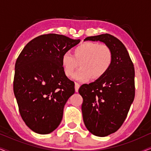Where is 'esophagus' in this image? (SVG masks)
<instances>
[{
	"instance_id": "1",
	"label": "esophagus",
	"mask_w": 151,
	"mask_h": 151,
	"mask_svg": "<svg viewBox=\"0 0 151 151\" xmlns=\"http://www.w3.org/2000/svg\"><path fill=\"white\" fill-rule=\"evenodd\" d=\"M80 85L78 83H77V82H76L75 83V91L76 92H78V89H79Z\"/></svg>"
}]
</instances>
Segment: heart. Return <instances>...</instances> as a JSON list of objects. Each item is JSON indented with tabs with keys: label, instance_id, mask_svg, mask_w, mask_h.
<instances>
[{
	"label": "heart",
	"instance_id": "1",
	"mask_svg": "<svg viewBox=\"0 0 151 151\" xmlns=\"http://www.w3.org/2000/svg\"><path fill=\"white\" fill-rule=\"evenodd\" d=\"M113 63L112 51L109 47L97 42H87L74 49L73 55L65 52L62 56V65L65 75L70 77L76 69L81 68L73 75V79L87 82L93 77L98 79L106 74Z\"/></svg>",
	"mask_w": 151,
	"mask_h": 151
}]
</instances>
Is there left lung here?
I'll return each instance as SVG.
<instances>
[{
    "label": "left lung",
    "mask_w": 151,
    "mask_h": 151,
    "mask_svg": "<svg viewBox=\"0 0 151 151\" xmlns=\"http://www.w3.org/2000/svg\"><path fill=\"white\" fill-rule=\"evenodd\" d=\"M100 41L112 51L113 63L108 72L79 88L83 98L82 112L88 131L106 137L118 130L127 116L135 98V69L124 45L109 34L84 40Z\"/></svg>",
    "instance_id": "8db88e82"
}]
</instances>
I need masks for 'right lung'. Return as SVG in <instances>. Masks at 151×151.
I'll list each match as a JSON object with an SVG mask.
<instances>
[{"instance_id":"add662e5","label":"right lung","mask_w":151,"mask_h":151,"mask_svg":"<svg viewBox=\"0 0 151 151\" xmlns=\"http://www.w3.org/2000/svg\"><path fill=\"white\" fill-rule=\"evenodd\" d=\"M80 42L63 35H42L28 42L17 58L14 93L22 119L35 133H50L61 122L64 106L75 93L62 56Z\"/></svg>"}]
</instances>
